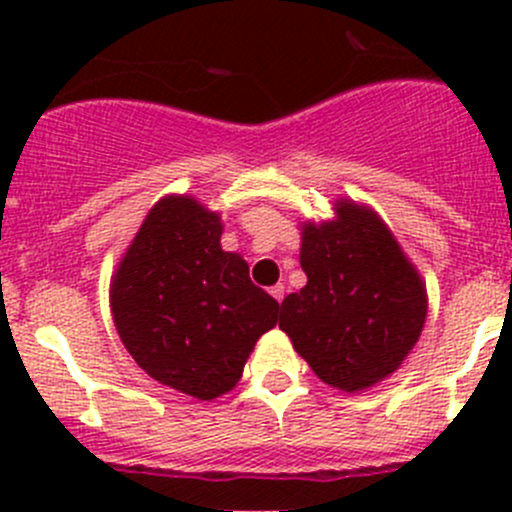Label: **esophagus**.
I'll use <instances>...</instances> for the list:
<instances>
[{"label":"esophagus","mask_w":512,"mask_h":512,"mask_svg":"<svg viewBox=\"0 0 512 512\" xmlns=\"http://www.w3.org/2000/svg\"><path fill=\"white\" fill-rule=\"evenodd\" d=\"M270 294L277 299V302H282V299H285V285H275L270 289Z\"/></svg>","instance_id":"1"}]
</instances>
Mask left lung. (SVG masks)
Returning <instances> with one entry per match:
<instances>
[{
    "instance_id": "8db88e82",
    "label": "left lung",
    "mask_w": 512,
    "mask_h": 512,
    "mask_svg": "<svg viewBox=\"0 0 512 512\" xmlns=\"http://www.w3.org/2000/svg\"><path fill=\"white\" fill-rule=\"evenodd\" d=\"M337 223L302 232L307 285L282 302L280 329L314 374L369 389L401 366L426 322V289L379 215L337 203Z\"/></svg>"
}]
</instances>
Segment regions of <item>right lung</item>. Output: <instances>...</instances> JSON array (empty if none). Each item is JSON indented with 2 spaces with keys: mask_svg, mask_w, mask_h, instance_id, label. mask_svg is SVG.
I'll return each mask as SVG.
<instances>
[{
  "mask_svg": "<svg viewBox=\"0 0 512 512\" xmlns=\"http://www.w3.org/2000/svg\"><path fill=\"white\" fill-rule=\"evenodd\" d=\"M223 225L193 198H163L143 220L111 285L123 347L148 376L210 401L240 381L275 327V297L220 247Z\"/></svg>",
  "mask_w": 512,
  "mask_h": 512,
  "instance_id": "1",
  "label": "right lung"
}]
</instances>
